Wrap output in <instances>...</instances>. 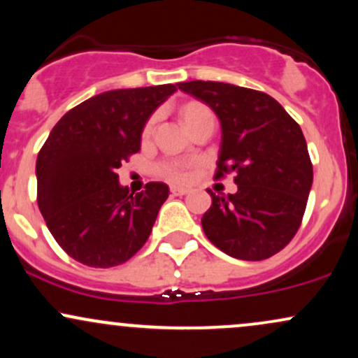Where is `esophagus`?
Wrapping results in <instances>:
<instances>
[{
	"label": "esophagus",
	"mask_w": 358,
	"mask_h": 358,
	"mask_svg": "<svg viewBox=\"0 0 358 358\" xmlns=\"http://www.w3.org/2000/svg\"><path fill=\"white\" fill-rule=\"evenodd\" d=\"M190 192L188 188H183V187H171V193L173 195H187V193Z\"/></svg>",
	"instance_id": "esophagus-1"
}]
</instances>
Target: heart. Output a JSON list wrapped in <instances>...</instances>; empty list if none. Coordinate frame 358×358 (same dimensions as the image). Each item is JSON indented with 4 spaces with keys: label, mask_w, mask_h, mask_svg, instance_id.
<instances>
[{
    "label": "heart",
    "mask_w": 358,
    "mask_h": 358,
    "mask_svg": "<svg viewBox=\"0 0 358 358\" xmlns=\"http://www.w3.org/2000/svg\"><path fill=\"white\" fill-rule=\"evenodd\" d=\"M210 113V109L205 108L203 104H199V102H190V104H187L182 110V116H183V121L185 124H190V122L195 121V119H199L200 116H203V114H208ZM151 129H153V122H150L145 127V136L151 133ZM195 166V163H185V162H163L162 165L158 166V171L159 175H163L165 178L170 180V182H175V183H183L187 182L188 178H190V171L192 168Z\"/></svg>",
    "instance_id": "1"
}]
</instances>
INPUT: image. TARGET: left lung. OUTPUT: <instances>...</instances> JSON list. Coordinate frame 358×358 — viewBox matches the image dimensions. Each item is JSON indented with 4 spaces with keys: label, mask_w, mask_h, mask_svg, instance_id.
I'll use <instances>...</instances> for the list:
<instances>
[{
    "label": "left lung",
    "mask_w": 358,
    "mask_h": 358,
    "mask_svg": "<svg viewBox=\"0 0 358 358\" xmlns=\"http://www.w3.org/2000/svg\"><path fill=\"white\" fill-rule=\"evenodd\" d=\"M178 89L217 114L222 143L215 178L232 173L236 193L212 196L202 217L215 248L262 261L289 244L301 225L313 165L301 127L276 99L225 82H180Z\"/></svg>",
    "instance_id": "1"
}]
</instances>
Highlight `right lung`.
Returning <instances> with one entry per match:
<instances>
[{
    "label": "right lung",
    "instance_id": "1",
    "mask_svg": "<svg viewBox=\"0 0 358 358\" xmlns=\"http://www.w3.org/2000/svg\"><path fill=\"white\" fill-rule=\"evenodd\" d=\"M173 84L97 94L53 126L36 158V202L53 239L90 268H113L145 245L168 185L129 193L117 168L138 153L146 121Z\"/></svg>",
    "mask_w": 358,
    "mask_h": 358
}]
</instances>
